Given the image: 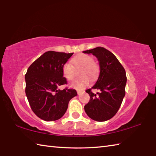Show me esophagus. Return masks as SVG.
Listing matches in <instances>:
<instances>
[{"instance_id":"1","label":"esophagus","mask_w":156,"mask_h":156,"mask_svg":"<svg viewBox=\"0 0 156 156\" xmlns=\"http://www.w3.org/2000/svg\"><path fill=\"white\" fill-rule=\"evenodd\" d=\"M83 92V91H80V90H77V93L78 95H80L81 93H82Z\"/></svg>"}]
</instances>
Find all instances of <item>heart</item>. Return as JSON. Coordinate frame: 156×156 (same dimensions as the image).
<instances>
[{
    "label": "heart",
    "mask_w": 156,
    "mask_h": 156,
    "mask_svg": "<svg viewBox=\"0 0 156 156\" xmlns=\"http://www.w3.org/2000/svg\"><path fill=\"white\" fill-rule=\"evenodd\" d=\"M72 62L75 66H82L80 74L82 76L83 75L85 76L73 80L70 83V87L76 90H81L86 87H87L90 83V78L86 75H88L92 79L95 78L98 73V66L94 62V59L92 56L84 54H81L75 56L72 59ZM62 73L64 77L68 80H71L74 78V68L70 63L66 62L63 65Z\"/></svg>",
    "instance_id": "1"
}]
</instances>
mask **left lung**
<instances>
[{
    "label": "left lung",
    "instance_id": "8db88e82",
    "mask_svg": "<svg viewBox=\"0 0 156 156\" xmlns=\"http://www.w3.org/2000/svg\"><path fill=\"white\" fill-rule=\"evenodd\" d=\"M83 53L95 55L100 66L97 82L86 90L90 99L84 106V110L93 120L106 121L113 117L121 107L125 95L126 72L115 55L107 49L97 47ZM92 89L101 91L96 95L91 92Z\"/></svg>",
    "mask_w": 156,
    "mask_h": 156
}]
</instances>
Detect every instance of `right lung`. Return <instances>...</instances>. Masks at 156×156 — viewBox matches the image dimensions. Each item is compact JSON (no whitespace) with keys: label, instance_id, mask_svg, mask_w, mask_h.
I'll return each mask as SVG.
<instances>
[{"label":"right lung","instance_id":"obj_1","mask_svg":"<svg viewBox=\"0 0 156 156\" xmlns=\"http://www.w3.org/2000/svg\"><path fill=\"white\" fill-rule=\"evenodd\" d=\"M74 53L49 51L29 66L25 76V93L34 113L46 121H56L67 111L69 101L77 95L74 89L59 86L67 84L62 66Z\"/></svg>","mask_w":156,"mask_h":156}]
</instances>
